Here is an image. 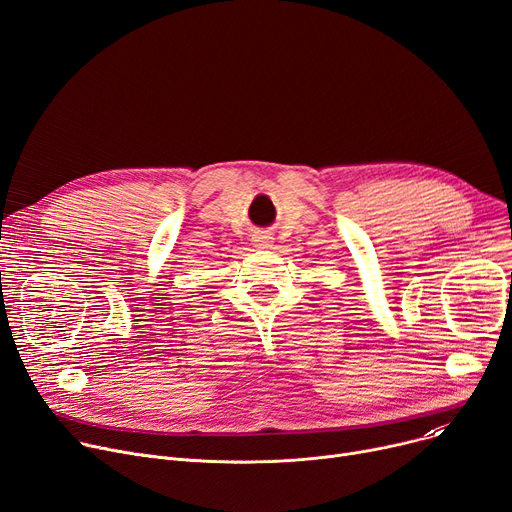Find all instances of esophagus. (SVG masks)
Listing matches in <instances>:
<instances>
[{
  "mask_svg": "<svg viewBox=\"0 0 512 512\" xmlns=\"http://www.w3.org/2000/svg\"><path fill=\"white\" fill-rule=\"evenodd\" d=\"M253 245H255V247H259V249L272 247V245H274V236H272V232H270V230H257V232L253 234Z\"/></svg>",
  "mask_w": 512,
  "mask_h": 512,
  "instance_id": "esophagus-1",
  "label": "esophagus"
}]
</instances>
